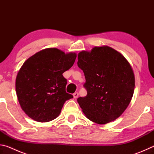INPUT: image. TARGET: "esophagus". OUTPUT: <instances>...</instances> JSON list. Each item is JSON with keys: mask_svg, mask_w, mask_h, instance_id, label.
Returning <instances> with one entry per match:
<instances>
[{"mask_svg": "<svg viewBox=\"0 0 154 154\" xmlns=\"http://www.w3.org/2000/svg\"><path fill=\"white\" fill-rule=\"evenodd\" d=\"M78 96H79V94H78V92H75L73 94V97L74 98H77Z\"/></svg>", "mask_w": 154, "mask_h": 154, "instance_id": "1", "label": "esophagus"}]
</instances>
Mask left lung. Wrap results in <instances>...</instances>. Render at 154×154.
<instances>
[{"instance_id": "obj_1", "label": "left lung", "mask_w": 154, "mask_h": 154, "mask_svg": "<svg viewBox=\"0 0 154 154\" xmlns=\"http://www.w3.org/2000/svg\"><path fill=\"white\" fill-rule=\"evenodd\" d=\"M77 64L84 72L87 90L77 102L86 118L98 124L118 118L134 90V75L128 61L116 49L101 46L79 52Z\"/></svg>"}]
</instances>
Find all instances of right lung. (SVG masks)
Listing matches in <instances>:
<instances>
[{"mask_svg": "<svg viewBox=\"0 0 154 154\" xmlns=\"http://www.w3.org/2000/svg\"><path fill=\"white\" fill-rule=\"evenodd\" d=\"M72 52L65 54L57 48H47L24 62L15 80L17 97L24 113L31 119L48 122L59 116L67 100L66 79L62 73L76 59Z\"/></svg>", "mask_w": 154, "mask_h": 154, "instance_id": "1", "label": "right lung"}]
</instances>
